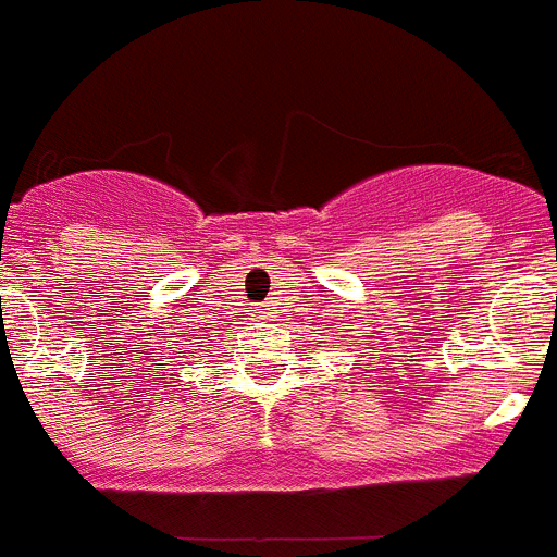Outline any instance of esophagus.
I'll list each match as a JSON object with an SVG mask.
<instances>
[{
	"mask_svg": "<svg viewBox=\"0 0 557 557\" xmlns=\"http://www.w3.org/2000/svg\"><path fill=\"white\" fill-rule=\"evenodd\" d=\"M250 312H253V321H268L270 304H256V309H250Z\"/></svg>",
	"mask_w": 557,
	"mask_h": 557,
	"instance_id": "obj_1",
	"label": "esophagus"
}]
</instances>
